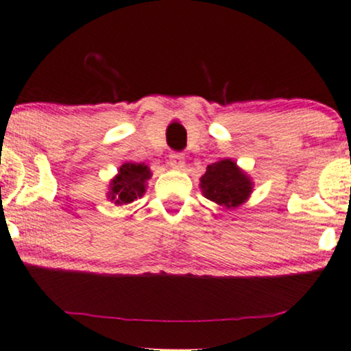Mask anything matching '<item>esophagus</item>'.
<instances>
[{"instance_id": "esophagus-1", "label": "esophagus", "mask_w": 351, "mask_h": 351, "mask_svg": "<svg viewBox=\"0 0 351 351\" xmlns=\"http://www.w3.org/2000/svg\"><path fill=\"white\" fill-rule=\"evenodd\" d=\"M169 164H171L172 169L180 171L185 166V156L182 153H171V156H169Z\"/></svg>"}]
</instances>
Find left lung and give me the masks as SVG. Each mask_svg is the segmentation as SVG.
<instances>
[{
    "instance_id": "left-lung-1",
    "label": "left lung",
    "mask_w": 351,
    "mask_h": 351,
    "mask_svg": "<svg viewBox=\"0 0 351 351\" xmlns=\"http://www.w3.org/2000/svg\"><path fill=\"white\" fill-rule=\"evenodd\" d=\"M252 185L250 177L232 159L210 164L200 177L203 195L226 208H236L247 200L252 193Z\"/></svg>"
}]
</instances>
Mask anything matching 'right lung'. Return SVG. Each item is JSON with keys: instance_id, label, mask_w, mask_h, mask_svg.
<instances>
[{"instance_id": "obj_1", "label": "right lung", "mask_w": 351, "mask_h": 351, "mask_svg": "<svg viewBox=\"0 0 351 351\" xmlns=\"http://www.w3.org/2000/svg\"><path fill=\"white\" fill-rule=\"evenodd\" d=\"M151 177V171L146 164L125 162L120 166L119 174L110 180L109 197L115 205H128L146 192V180Z\"/></svg>"}]
</instances>
